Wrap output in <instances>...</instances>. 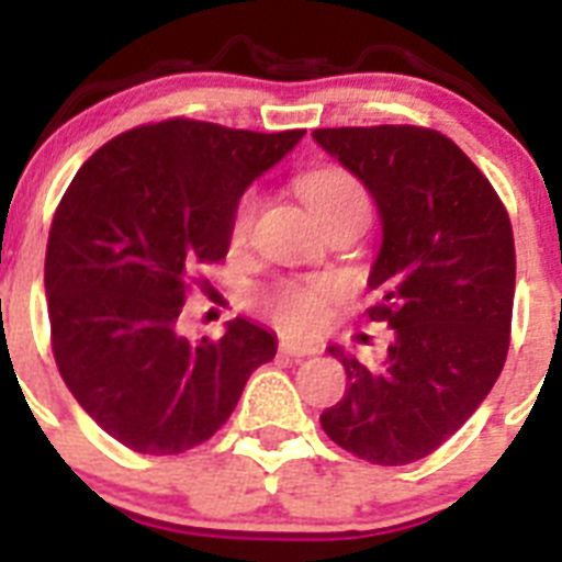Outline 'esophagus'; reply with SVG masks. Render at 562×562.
<instances>
[{"label":"esophagus","mask_w":562,"mask_h":562,"mask_svg":"<svg viewBox=\"0 0 562 562\" xmlns=\"http://www.w3.org/2000/svg\"><path fill=\"white\" fill-rule=\"evenodd\" d=\"M278 351L286 357H295V360H301V357H312L317 355V346L315 342H297V340H281L278 342Z\"/></svg>","instance_id":"1"}]
</instances>
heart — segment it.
<instances>
[{
	"label": "heart",
	"mask_w": 562,
	"mask_h": 562,
	"mask_svg": "<svg viewBox=\"0 0 562 562\" xmlns=\"http://www.w3.org/2000/svg\"><path fill=\"white\" fill-rule=\"evenodd\" d=\"M297 191L312 207L317 220L329 225L340 216H362L369 220L371 196L360 177L346 168H317V171L304 173L297 180ZM261 196L258 191H245L236 200L231 213V245H245L250 238L252 225H256ZM337 284L326 278L315 281H278L261 292V306L267 315H272L278 324L290 331H312L324 324L329 315V304L337 297Z\"/></svg>",
	"instance_id": "obj_1"
}]
</instances>
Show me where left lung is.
Wrapping results in <instances>:
<instances>
[{
  "mask_svg": "<svg viewBox=\"0 0 562 562\" xmlns=\"http://www.w3.org/2000/svg\"><path fill=\"white\" fill-rule=\"evenodd\" d=\"M312 137L360 177L380 207L382 247L369 284L382 297L366 315L394 329L380 366L331 346L349 389L321 425L357 459L411 464L475 414L504 369L513 222L479 166L436 128L340 126Z\"/></svg>",
  "mask_w": 562,
  "mask_h": 562,
  "instance_id": "left-lung-1",
  "label": "left lung"
}]
</instances>
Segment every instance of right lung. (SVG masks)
Instances as JSON below:
<instances>
[{
  "instance_id": "1",
  "label": "right lung",
  "mask_w": 562,
  "mask_h": 562,
  "mask_svg": "<svg viewBox=\"0 0 562 562\" xmlns=\"http://www.w3.org/2000/svg\"><path fill=\"white\" fill-rule=\"evenodd\" d=\"M306 128L261 134L168 117L98 148L49 225L44 290L61 380L112 439L177 456L231 419L276 337L236 317L191 342L177 321L196 272L231 247V213Z\"/></svg>"
}]
</instances>
